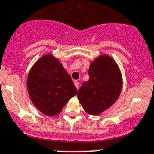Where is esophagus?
Masks as SVG:
<instances>
[{"instance_id":"esophagus-1","label":"esophagus","mask_w":154,"mask_h":154,"mask_svg":"<svg viewBox=\"0 0 154 154\" xmlns=\"http://www.w3.org/2000/svg\"><path fill=\"white\" fill-rule=\"evenodd\" d=\"M74 84H75V86L76 87V88H77V89H79V82H74Z\"/></svg>"}]
</instances>
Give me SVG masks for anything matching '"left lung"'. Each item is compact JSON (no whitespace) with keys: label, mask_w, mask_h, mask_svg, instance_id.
Masks as SVG:
<instances>
[{"label":"left lung","mask_w":154,"mask_h":154,"mask_svg":"<svg viewBox=\"0 0 154 154\" xmlns=\"http://www.w3.org/2000/svg\"><path fill=\"white\" fill-rule=\"evenodd\" d=\"M88 73L89 79L82 83L77 97L87 114L98 115L119 98L122 76L116 62L107 54L91 62Z\"/></svg>","instance_id":"obj_1"}]
</instances>
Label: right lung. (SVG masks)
I'll return each instance as SVG.
<instances>
[{"mask_svg":"<svg viewBox=\"0 0 154 154\" xmlns=\"http://www.w3.org/2000/svg\"><path fill=\"white\" fill-rule=\"evenodd\" d=\"M29 96L44 115H59L71 98L77 94L71 76L53 54L43 55L34 63L26 80Z\"/></svg>","mask_w":154,"mask_h":154,"instance_id":"obj_1","label":"right lung"}]
</instances>
